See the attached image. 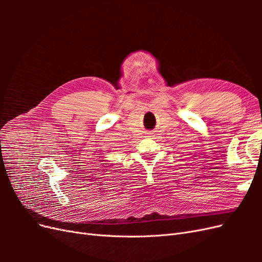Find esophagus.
I'll return each mask as SVG.
<instances>
[{
    "instance_id": "34e87169",
    "label": "esophagus",
    "mask_w": 262,
    "mask_h": 262,
    "mask_svg": "<svg viewBox=\"0 0 262 262\" xmlns=\"http://www.w3.org/2000/svg\"><path fill=\"white\" fill-rule=\"evenodd\" d=\"M148 134H149V136H150V133H148ZM149 136H148V137H149Z\"/></svg>"
}]
</instances>
